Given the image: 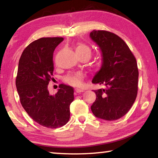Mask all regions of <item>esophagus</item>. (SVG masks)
Masks as SVG:
<instances>
[{
	"mask_svg": "<svg viewBox=\"0 0 158 158\" xmlns=\"http://www.w3.org/2000/svg\"><path fill=\"white\" fill-rule=\"evenodd\" d=\"M84 91V90L83 89H75V93H83Z\"/></svg>",
	"mask_w": 158,
	"mask_h": 158,
	"instance_id": "obj_1",
	"label": "esophagus"
}]
</instances>
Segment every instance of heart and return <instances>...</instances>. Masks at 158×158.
<instances>
[{"instance_id": "b5f03b06", "label": "heart", "mask_w": 158, "mask_h": 158, "mask_svg": "<svg viewBox=\"0 0 158 158\" xmlns=\"http://www.w3.org/2000/svg\"><path fill=\"white\" fill-rule=\"evenodd\" d=\"M76 53H84V54H87L90 56L91 55V51L90 48L83 43L77 44V47H75ZM83 79V74L81 73H76L74 74H69L65 77V81L68 83V84L73 85V86H78L81 84V81Z\"/></svg>"}]
</instances>
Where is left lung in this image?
Masks as SVG:
<instances>
[{"instance_id": "obj_1", "label": "left lung", "mask_w": 158, "mask_h": 158, "mask_svg": "<svg viewBox=\"0 0 158 158\" xmlns=\"http://www.w3.org/2000/svg\"><path fill=\"white\" fill-rule=\"evenodd\" d=\"M90 37L102 53L100 69L92 83L106 86L94 90L96 100L90 108L98 118L115 121L127 113L137 98V60L126 43L116 34L94 30Z\"/></svg>"}]
</instances>
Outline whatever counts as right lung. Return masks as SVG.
Segmentation results:
<instances>
[{
  "mask_svg": "<svg viewBox=\"0 0 158 158\" xmlns=\"http://www.w3.org/2000/svg\"><path fill=\"white\" fill-rule=\"evenodd\" d=\"M63 41V37H42L31 42L21 56L16 79L23 109L34 121L52 129L68 122L74 100L70 85L60 84L54 95L48 90L53 72V52Z\"/></svg>",
  "mask_w": 158,
  "mask_h": 158,
  "instance_id": "right-lung-1",
  "label": "right lung"
}]
</instances>
